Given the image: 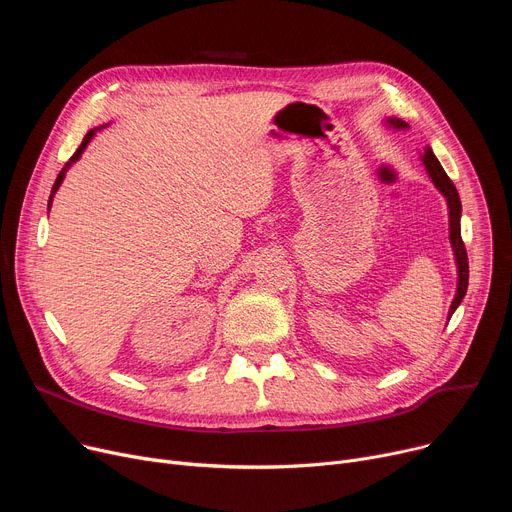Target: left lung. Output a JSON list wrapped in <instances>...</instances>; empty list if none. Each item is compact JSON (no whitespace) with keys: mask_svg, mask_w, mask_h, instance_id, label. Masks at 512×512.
I'll return each mask as SVG.
<instances>
[{"mask_svg":"<svg viewBox=\"0 0 512 512\" xmlns=\"http://www.w3.org/2000/svg\"><path fill=\"white\" fill-rule=\"evenodd\" d=\"M388 124L394 128H407L409 124L402 122L398 118H388ZM423 164L432 176L434 184L438 186V191L446 197L448 201V209H450V242H452V249H454V257H456V267H459V286H456V297L450 305V315L456 311V307L461 305L465 292H467V284H469V261H467V249H465V242L461 238V197L459 191H456V186L452 184V180L446 176L444 168L440 166L438 157L432 153V149H425L423 155Z\"/></svg>","mask_w":512,"mask_h":512,"instance_id":"8db88e82","label":"left lung"}]
</instances>
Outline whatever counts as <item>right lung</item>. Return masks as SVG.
<instances>
[{"label": "right lung", "instance_id": "1", "mask_svg": "<svg viewBox=\"0 0 512 512\" xmlns=\"http://www.w3.org/2000/svg\"><path fill=\"white\" fill-rule=\"evenodd\" d=\"M93 134H95V130H89L87 134H85V139H83V143H80L78 145V149L74 151V155L70 157V164H72V161H76L78 157H80V153H83L85 151V147H87V143L93 139ZM70 164H66V168H62V172L58 174V178H56V182H53V188H51V195H49V207H51V199H53V193H56L58 191V186L62 184V180H64V176H66V170H68V166Z\"/></svg>", "mask_w": 512, "mask_h": 512}]
</instances>
